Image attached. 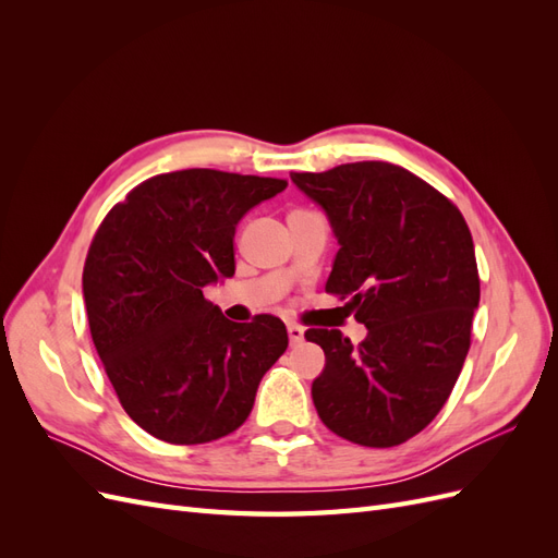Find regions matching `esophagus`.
<instances>
[{
  "label": "esophagus",
  "mask_w": 558,
  "mask_h": 558,
  "mask_svg": "<svg viewBox=\"0 0 558 558\" xmlns=\"http://www.w3.org/2000/svg\"><path fill=\"white\" fill-rule=\"evenodd\" d=\"M289 340H291V344H298V342H302L305 340V328H302L300 324H295V320H289Z\"/></svg>",
  "instance_id": "1"
}]
</instances>
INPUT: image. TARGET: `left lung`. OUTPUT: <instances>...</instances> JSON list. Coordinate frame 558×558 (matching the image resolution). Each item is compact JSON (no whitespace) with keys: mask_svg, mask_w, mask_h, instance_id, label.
<instances>
[{"mask_svg":"<svg viewBox=\"0 0 558 558\" xmlns=\"http://www.w3.org/2000/svg\"><path fill=\"white\" fill-rule=\"evenodd\" d=\"M291 179L326 209L340 242L326 293L349 300L367 328L359 347L335 328L305 332L326 353L314 408L349 442H408L445 408L468 356L480 305L470 228L449 197L391 162Z\"/></svg>","mask_w":558,"mask_h":558,"instance_id":"obj_1","label":"left lung"}]
</instances>
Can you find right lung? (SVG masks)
Instances as JSON below:
<instances>
[{"instance_id": "obj_1", "label": "right lung", "mask_w": 558, "mask_h": 558, "mask_svg": "<svg viewBox=\"0 0 558 558\" xmlns=\"http://www.w3.org/2000/svg\"><path fill=\"white\" fill-rule=\"evenodd\" d=\"M289 181L181 170L142 181L99 223L83 265L95 349L128 416L162 442L238 430L289 347L281 318L234 324L202 295L234 275V228Z\"/></svg>"}]
</instances>
